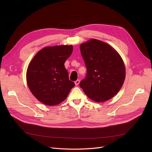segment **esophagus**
Returning <instances> with one entry per match:
<instances>
[{"label":"esophagus","mask_w":152,"mask_h":152,"mask_svg":"<svg viewBox=\"0 0 152 152\" xmlns=\"http://www.w3.org/2000/svg\"><path fill=\"white\" fill-rule=\"evenodd\" d=\"M79 83H80V80H77L76 81H75V86H78L79 84Z\"/></svg>","instance_id":"1"}]
</instances>
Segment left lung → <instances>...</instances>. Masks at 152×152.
<instances>
[{
	"label": "left lung",
	"instance_id": "left-lung-1",
	"mask_svg": "<svg viewBox=\"0 0 152 152\" xmlns=\"http://www.w3.org/2000/svg\"><path fill=\"white\" fill-rule=\"evenodd\" d=\"M80 49L87 72L80 87L95 102L103 103L112 98L121 89L126 78L121 55L108 44L94 39L82 43Z\"/></svg>",
	"mask_w": 152,
	"mask_h": 152
}]
</instances>
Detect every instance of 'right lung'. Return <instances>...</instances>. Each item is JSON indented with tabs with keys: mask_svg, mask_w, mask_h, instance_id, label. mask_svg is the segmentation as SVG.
<instances>
[{
	"mask_svg": "<svg viewBox=\"0 0 152 152\" xmlns=\"http://www.w3.org/2000/svg\"><path fill=\"white\" fill-rule=\"evenodd\" d=\"M72 51V45L45 47L30 62L26 82L32 94L40 102L49 106L61 103L75 86L74 82L69 80L64 65Z\"/></svg>",
	"mask_w": 152,
	"mask_h": 152,
	"instance_id": "1",
	"label": "right lung"
}]
</instances>
